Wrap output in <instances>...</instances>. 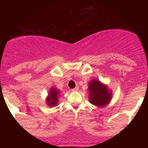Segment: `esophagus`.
<instances>
[{
	"label": "esophagus",
	"mask_w": 148,
	"mask_h": 148,
	"mask_svg": "<svg viewBox=\"0 0 148 148\" xmlns=\"http://www.w3.org/2000/svg\"><path fill=\"white\" fill-rule=\"evenodd\" d=\"M78 90H79V87H77V86H76V87H75L74 88H73L72 90V91H77Z\"/></svg>",
	"instance_id": "esophagus-1"
}]
</instances>
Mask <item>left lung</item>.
Wrapping results in <instances>:
<instances>
[{
    "label": "left lung",
    "instance_id": "left-lung-1",
    "mask_svg": "<svg viewBox=\"0 0 148 148\" xmlns=\"http://www.w3.org/2000/svg\"><path fill=\"white\" fill-rule=\"evenodd\" d=\"M90 102L97 106H103L109 102L111 92L97 80H92L89 84Z\"/></svg>",
    "mask_w": 148,
    "mask_h": 148
}]
</instances>
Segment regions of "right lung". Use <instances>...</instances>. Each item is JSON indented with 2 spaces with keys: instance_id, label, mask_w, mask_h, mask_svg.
Instances as JSON below:
<instances>
[{
  "instance_id": "1",
  "label": "right lung",
  "mask_w": 148,
  "mask_h": 148,
  "mask_svg": "<svg viewBox=\"0 0 148 148\" xmlns=\"http://www.w3.org/2000/svg\"><path fill=\"white\" fill-rule=\"evenodd\" d=\"M58 90L56 88L51 89L49 95L47 98V103L49 106H55L58 103Z\"/></svg>"
}]
</instances>
